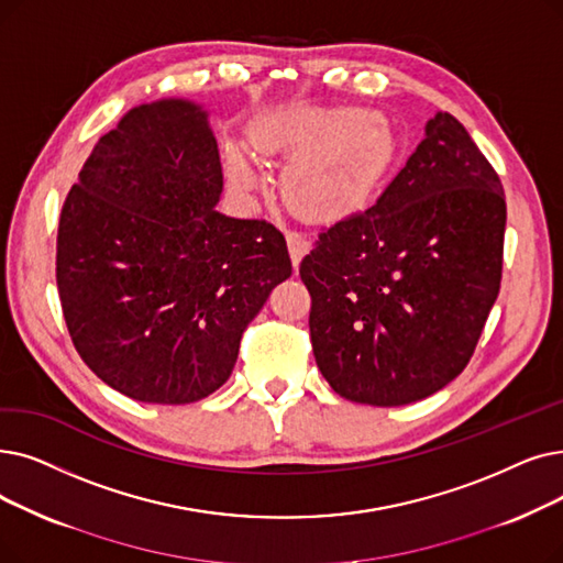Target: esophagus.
<instances>
[{"instance_id":"obj_1","label":"esophagus","mask_w":563,"mask_h":563,"mask_svg":"<svg viewBox=\"0 0 563 563\" xmlns=\"http://www.w3.org/2000/svg\"><path fill=\"white\" fill-rule=\"evenodd\" d=\"M285 239H287V249H289L291 264L299 266L301 260H303V255H306L308 249H310V241H308L301 232H287Z\"/></svg>"}]
</instances>
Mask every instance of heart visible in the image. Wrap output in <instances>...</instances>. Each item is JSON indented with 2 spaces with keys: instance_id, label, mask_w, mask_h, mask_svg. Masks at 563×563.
Returning a JSON list of instances; mask_svg holds the SVG:
<instances>
[{
  "instance_id": "1",
  "label": "heart",
  "mask_w": 563,
  "mask_h": 563,
  "mask_svg": "<svg viewBox=\"0 0 563 563\" xmlns=\"http://www.w3.org/2000/svg\"><path fill=\"white\" fill-rule=\"evenodd\" d=\"M329 129L338 137L295 158L285 175L291 198L320 213L347 211L358 205L382 175L390 150L388 133L371 124V117L361 110L338 114ZM257 146L266 150L268 142L260 137ZM228 173L243 190H251L257 181L234 146L228 150Z\"/></svg>"
}]
</instances>
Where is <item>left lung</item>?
I'll return each instance as SVG.
<instances>
[{"label": "left lung", "instance_id": "left-lung-1", "mask_svg": "<svg viewBox=\"0 0 563 563\" xmlns=\"http://www.w3.org/2000/svg\"><path fill=\"white\" fill-rule=\"evenodd\" d=\"M504 230L499 175L437 112L379 200L322 230L299 266L312 354L335 394L398 407L467 368L499 295Z\"/></svg>", "mask_w": 563, "mask_h": 563}]
</instances>
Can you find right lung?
<instances>
[{
  "instance_id": "1",
  "label": "right lung",
  "mask_w": 563,
  "mask_h": 563,
  "mask_svg": "<svg viewBox=\"0 0 563 563\" xmlns=\"http://www.w3.org/2000/svg\"><path fill=\"white\" fill-rule=\"evenodd\" d=\"M223 169L207 112L137 106L96 142L59 216L57 289L80 358L140 402L221 388L243 331L291 276L266 221L218 213Z\"/></svg>"
}]
</instances>
